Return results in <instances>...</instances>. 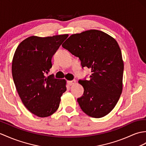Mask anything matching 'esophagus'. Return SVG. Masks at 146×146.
<instances>
[{"instance_id": "obj_1", "label": "esophagus", "mask_w": 146, "mask_h": 146, "mask_svg": "<svg viewBox=\"0 0 146 146\" xmlns=\"http://www.w3.org/2000/svg\"><path fill=\"white\" fill-rule=\"evenodd\" d=\"M76 83V80H73V81H68L67 82L69 86H72L73 85V84Z\"/></svg>"}]
</instances>
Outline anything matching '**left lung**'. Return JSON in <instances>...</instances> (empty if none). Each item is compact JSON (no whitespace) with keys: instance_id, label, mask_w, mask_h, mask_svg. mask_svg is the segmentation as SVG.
I'll use <instances>...</instances> for the list:
<instances>
[{"instance_id":"8db88e82","label":"left lung","mask_w":146,"mask_h":146,"mask_svg":"<svg viewBox=\"0 0 146 146\" xmlns=\"http://www.w3.org/2000/svg\"><path fill=\"white\" fill-rule=\"evenodd\" d=\"M63 48L91 70L90 79L80 80L83 95L78 98L81 109L88 116H106L116 106L123 90L124 63L116 40L100 30H90L71 35Z\"/></svg>"}]
</instances>
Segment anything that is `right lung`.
<instances>
[{"mask_svg":"<svg viewBox=\"0 0 146 146\" xmlns=\"http://www.w3.org/2000/svg\"><path fill=\"white\" fill-rule=\"evenodd\" d=\"M68 34L32 36L20 43L13 55L12 72L19 95L27 109L40 117L53 114L66 90V80L46 77L52 58Z\"/></svg>","mask_w":146,"mask_h":146,"instance_id":"1","label":"right lung"}]
</instances>
